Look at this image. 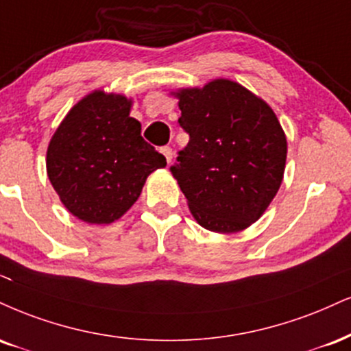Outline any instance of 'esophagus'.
Returning <instances> with one entry per match:
<instances>
[{"instance_id":"obj_1","label":"esophagus","mask_w":351,"mask_h":351,"mask_svg":"<svg viewBox=\"0 0 351 351\" xmlns=\"http://www.w3.org/2000/svg\"><path fill=\"white\" fill-rule=\"evenodd\" d=\"M162 154L165 155V158H167V162L168 163H171V160H173V149L171 147H162Z\"/></svg>"}]
</instances>
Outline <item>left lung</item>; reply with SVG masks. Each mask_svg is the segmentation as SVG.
<instances>
[{"label":"left lung","mask_w":351,"mask_h":351,"mask_svg":"<svg viewBox=\"0 0 351 351\" xmlns=\"http://www.w3.org/2000/svg\"><path fill=\"white\" fill-rule=\"evenodd\" d=\"M189 142L170 168L199 226L232 234L276 196L288 142L273 109L242 84L214 80L175 93Z\"/></svg>","instance_id":"1"}]
</instances>
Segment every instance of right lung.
<instances>
[{"label": "right lung", "mask_w": 351, "mask_h": 351, "mask_svg": "<svg viewBox=\"0 0 351 351\" xmlns=\"http://www.w3.org/2000/svg\"><path fill=\"white\" fill-rule=\"evenodd\" d=\"M130 104L122 95L93 91L70 109L49 143L50 183L83 222L117 221L138 199L147 176L167 167L142 138Z\"/></svg>", "instance_id": "obj_1"}]
</instances>
